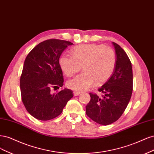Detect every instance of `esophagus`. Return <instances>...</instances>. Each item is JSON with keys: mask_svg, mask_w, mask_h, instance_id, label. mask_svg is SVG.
Masks as SVG:
<instances>
[{"mask_svg": "<svg viewBox=\"0 0 154 154\" xmlns=\"http://www.w3.org/2000/svg\"><path fill=\"white\" fill-rule=\"evenodd\" d=\"M81 94V92H79V91H75L73 92V95H74V96H77V95H80Z\"/></svg>", "mask_w": 154, "mask_h": 154, "instance_id": "34e87169", "label": "esophagus"}]
</instances>
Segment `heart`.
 <instances>
[{"instance_id":"heart-1","label":"heart","mask_w":154,"mask_h":154,"mask_svg":"<svg viewBox=\"0 0 154 154\" xmlns=\"http://www.w3.org/2000/svg\"><path fill=\"white\" fill-rule=\"evenodd\" d=\"M73 56L63 55L59 59V65L68 77H72L81 70L83 72L70 80L69 88L82 91L90 88L95 81L105 82L111 77L116 65V55L112 48L102 45L84 44L76 47Z\"/></svg>"}]
</instances>
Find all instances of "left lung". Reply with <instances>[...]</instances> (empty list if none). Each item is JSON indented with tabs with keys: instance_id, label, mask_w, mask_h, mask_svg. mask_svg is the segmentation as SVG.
<instances>
[{
	"instance_id": "8db88e82",
	"label": "left lung",
	"mask_w": 154,
	"mask_h": 154,
	"mask_svg": "<svg viewBox=\"0 0 154 154\" xmlns=\"http://www.w3.org/2000/svg\"><path fill=\"white\" fill-rule=\"evenodd\" d=\"M116 54L115 70L109 79L98 89L102 95L90 93V101L86 107V115L100 125L117 121L130 101L133 88L132 64L123 49L113 42Z\"/></svg>"
}]
</instances>
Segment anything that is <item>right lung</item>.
Masks as SVG:
<instances>
[{"mask_svg": "<svg viewBox=\"0 0 154 154\" xmlns=\"http://www.w3.org/2000/svg\"><path fill=\"white\" fill-rule=\"evenodd\" d=\"M72 45L61 39H47L37 45L26 58L20 80L22 100L28 112L38 120L57 117L73 96L66 88L51 92L52 88L63 85L59 60L64 49Z\"/></svg>", "mask_w": 154, "mask_h": 154, "instance_id": "add662e5", "label": "right lung"}]
</instances>
